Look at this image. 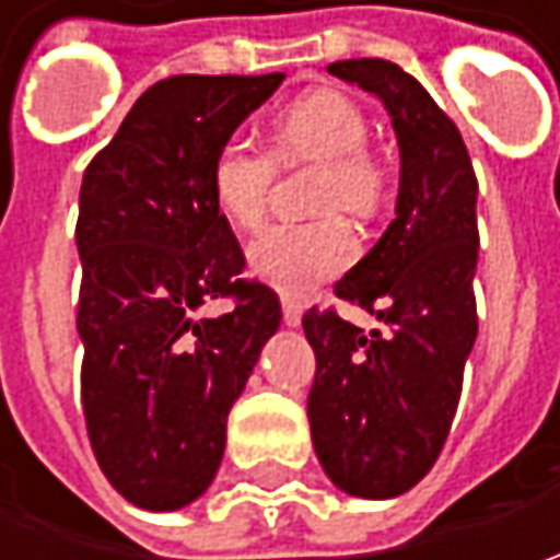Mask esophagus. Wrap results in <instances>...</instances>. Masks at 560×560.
<instances>
[{
  "instance_id": "34e87169",
  "label": "esophagus",
  "mask_w": 560,
  "mask_h": 560,
  "mask_svg": "<svg viewBox=\"0 0 560 560\" xmlns=\"http://www.w3.org/2000/svg\"><path fill=\"white\" fill-rule=\"evenodd\" d=\"M280 302H283V320H287L290 327H299V324H302V302L292 299V295H283Z\"/></svg>"
}]
</instances>
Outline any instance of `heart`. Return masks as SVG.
<instances>
[{"mask_svg": "<svg viewBox=\"0 0 560 560\" xmlns=\"http://www.w3.org/2000/svg\"><path fill=\"white\" fill-rule=\"evenodd\" d=\"M368 140L371 124L355 98L339 90H314L273 118L268 152L243 140L221 142L208 184L221 214L240 230L265 224L277 167H320L312 205L330 214L268 226L248 248V265L265 283L287 295H305L355 261V230L334 211L371 218L386 202L389 171L368 149Z\"/></svg>", "mask_w": 560, "mask_h": 560, "instance_id": "obj_1", "label": "heart"}]
</instances>
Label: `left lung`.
<instances>
[{
    "instance_id": "8db88e82",
    "label": "left lung",
    "mask_w": 560,
    "mask_h": 560,
    "mask_svg": "<svg viewBox=\"0 0 560 560\" xmlns=\"http://www.w3.org/2000/svg\"><path fill=\"white\" fill-rule=\"evenodd\" d=\"M383 98L401 152L396 221L334 292L376 314L364 334L336 308L302 317L312 342L314 452L349 495L393 499L440 458L477 339V177L455 120L386 58L327 68Z\"/></svg>"
}]
</instances>
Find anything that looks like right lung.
Segmentation results:
<instances>
[{
	"mask_svg": "<svg viewBox=\"0 0 560 560\" xmlns=\"http://www.w3.org/2000/svg\"><path fill=\"white\" fill-rule=\"evenodd\" d=\"M287 74H177L149 86L80 184V398L102 474L145 511L214 480L226 415L280 327L214 205L221 142ZM214 298L226 315L203 314Z\"/></svg>",
	"mask_w": 560,
	"mask_h": 560,
	"instance_id": "obj_1",
	"label": "right lung"
}]
</instances>
